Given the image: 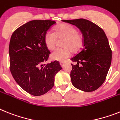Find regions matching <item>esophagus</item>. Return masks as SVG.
<instances>
[{"mask_svg":"<svg viewBox=\"0 0 120 120\" xmlns=\"http://www.w3.org/2000/svg\"><path fill=\"white\" fill-rule=\"evenodd\" d=\"M60 65H61V66H62V68H63V66H64V65H65V62H60Z\"/></svg>","mask_w":120,"mask_h":120,"instance_id":"34e87169","label":"esophagus"}]
</instances>
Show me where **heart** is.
<instances>
[{"label": "heart", "instance_id": "b5f03b06", "mask_svg": "<svg viewBox=\"0 0 120 120\" xmlns=\"http://www.w3.org/2000/svg\"><path fill=\"white\" fill-rule=\"evenodd\" d=\"M57 38H65L63 46L64 48H56L52 51L51 58L53 60L63 62L71 56V51H79L83 43V38L78 33L77 29L69 24H60L55 28L54 32L49 30L45 35V43L47 48H54Z\"/></svg>", "mask_w": 120, "mask_h": 120}]
</instances>
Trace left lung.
I'll list each match as a JSON object with an SVG mask.
<instances>
[{"instance_id": "left-lung-1", "label": "left lung", "mask_w": 120, "mask_h": 120, "mask_svg": "<svg viewBox=\"0 0 120 120\" xmlns=\"http://www.w3.org/2000/svg\"><path fill=\"white\" fill-rule=\"evenodd\" d=\"M80 29L83 47L71 58V82L75 88L90 92L99 88L104 82L111 65L112 50L105 32L99 26L84 19L63 20Z\"/></svg>"}]
</instances>
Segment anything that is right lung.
Wrapping results in <instances>:
<instances>
[{"label": "right lung", "mask_w": 120, "mask_h": 120, "mask_svg": "<svg viewBox=\"0 0 120 120\" xmlns=\"http://www.w3.org/2000/svg\"><path fill=\"white\" fill-rule=\"evenodd\" d=\"M51 20H34L12 34L9 45L10 69L15 81L34 96L45 94L54 86V77L62 66L58 61L46 63L51 52L45 35L55 24Z\"/></svg>", "instance_id": "1"}]
</instances>
